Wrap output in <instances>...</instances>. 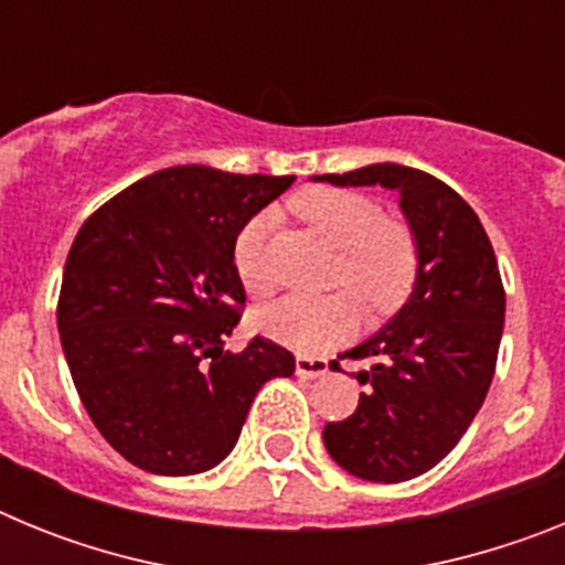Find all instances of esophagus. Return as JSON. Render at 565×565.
<instances>
[{"instance_id": "34e87169", "label": "esophagus", "mask_w": 565, "mask_h": 565, "mask_svg": "<svg viewBox=\"0 0 565 565\" xmlns=\"http://www.w3.org/2000/svg\"><path fill=\"white\" fill-rule=\"evenodd\" d=\"M326 373H328V362H326V359L297 356V376L317 379V376H326Z\"/></svg>"}]
</instances>
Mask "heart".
Segmentation results:
<instances>
[{"label":"heart","mask_w":565,"mask_h":565,"mask_svg":"<svg viewBox=\"0 0 565 565\" xmlns=\"http://www.w3.org/2000/svg\"><path fill=\"white\" fill-rule=\"evenodd\" d=\"M291 212L328 246L339 248L331 286L351 288L376 317H391L411 299L418 279V243L413 228L387 217L382 203L364 192L311 186L291 198ZM268 214H254L239 226L232 246L234 274L248 294L271 291L266 266ZM362 302L350 291L326 297H282L254 311V326L294 351L319 353L344 342L359 328Z\"/></svg>","instance_id":"heart-1"}]
</instances>
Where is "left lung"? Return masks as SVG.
Segmentation results:
<instances>
[{
  "label": "left lung",
  "mask_w": 565,
  "mask_h": 565,
  "mask_svg": "<svg viewBox=\"0 0 565 565\" xmlns=\"http://www.w3.org/2000/svg\"><path fill=\"white\" fill-rule=\"evenodd\" d=\"M317 181L396 189L416 234L422 266L411 299L344 353L371 362L356 376L367 393L322 433L333 461L356 478L411 481L461 441L495 376L507 311L495 252L461 194L422 169L371 163Z\"/></svg>",
  "instance_id": "1"
}]
</instances>
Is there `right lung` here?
<instances>
[{
  "mask_svg": "<svg viewBox=\"0 0 565 565\" xmlns=\"http://www.w3.org/2000/svg\"><path fill=\"white\" fill-rule=\"evenodd\" d=\"M291 183L294 174L161 169L78 228L58 291L62 348L84 411L135 467H217L259 387L297 367L266 337L223 351L246 306L234 237Z\"/></svg>",
  "mask_w": 565,
  "mask_h": 565,
  "instance_id": "right-lung-1",
  "label": "right lung"
}]
</instances>
